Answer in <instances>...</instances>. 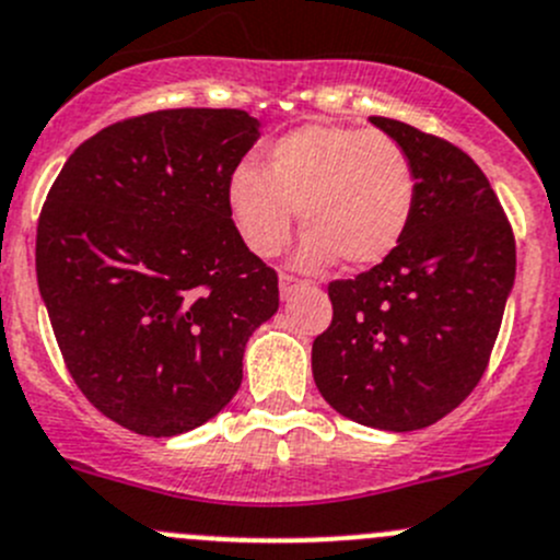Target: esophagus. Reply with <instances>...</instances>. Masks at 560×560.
<instances>
[{"label": "esophagus", "instance_id": "1", "mask_svg": "<svg viewBox=\"0 0 560 560\" xmlns=\"http://www.w3.org/2000/svg\"><path fill=\"white\" fill-rule=\"evenodd\" d=\"M303 287H306V281H301V279H295V276H281L279 279V290H281V298H292L295 295V292H301Z\"/></svg>", "mask_w": 560, "mask_h": 560}]
</instances>
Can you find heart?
Returning <instances> with one entry per match:
<instances>
[{
    "label": "heart",
    "mask_w": 560,
    "mask_h": 560,
    "mask_svg": "<svg viewBox=\"0 0 560 560\" xmlns=\"http://www.w3.org/2000/svg\"><path fill=\"white\" fill-rule=\"evenodd\" d=\"M418 177L394 136L352 125L312 122L276 139L265 166L241 164L226 205L248 252L273 257L290 241L295 210L308 232L298 259L323 268H374L399 248L412 224Z\"/></svg>",
    "instance_id": "obj_1"
}]
</instances>
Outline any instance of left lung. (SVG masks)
Returning <instances> with one entry per match:
<instances>
[{"label":"left lung","instance_id":"8db88e82","mask_svg":"<svg viewBox=\"0 0 560 560\" xmlns=\"http://www.w3.org/2000/svg\"><path fill=\"white\" fill-rule=\"evenodd\" d=\"M372 125L410 153L418 202L405 241L355 279L328 284L334 319L314 339L319 394L385 432L435 424L479 385L514 287V232L485 172L441 136Z\"/></svg>","mask_w":560,"mask_h":560}]
</instances>
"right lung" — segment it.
Wrapping results in <instances>:
<instances>
[{"instance_id":"1","label":"right lung","mask_w":560,"mask_h":560,"mask_svg":"<svg viewBox=\"0 0 560 560\" xmlns=\"http://www.w3.org/2000/svg\"><path fill=\"white\" fill-rule=\"evenodd\" d=\"M259 139L241 108H164L97 130L65 161L37 221V287L81 394L148 438L197 430L243 380L279 308L226 183Z\"/></svg>"}]
</instances>
